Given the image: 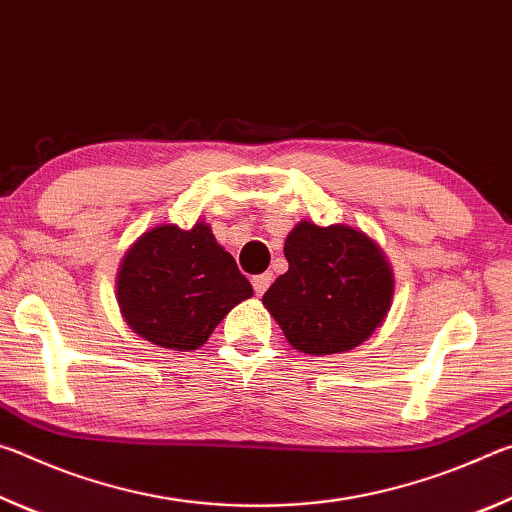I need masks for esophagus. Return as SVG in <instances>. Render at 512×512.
<instances>
[{
  "label": "esophagus",
  "instance_id": "34e87169",
  "mask_svg": "<svg viewBox=\"0 0 512 512\" xmlns=\"http://www.w3.org/2000/svg\"><path fill=\"white\" fill-rule=\"evenodd\" d=\"M271 282H273V273H262V275H255V277H253V289H255L257 296H264L266 289L271 287Z\"/></svg>",
  "mask_w": 512,
  "mask_h": 512
}]
</instances>
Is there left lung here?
I'll list each match as a JSON object with an SVG mask.
<instances>
[{
	"mask_svg": "<svg viewBox=\"0 0 512 512\" xmlns=\"http://www.w3.org/2000/svg\"><path fill=\"white\" fill-rule=\"evenodd\" d=\"M289 271L264 293V307L293 350L325 357L357 348L384 323L395 277L384 250L345 223L300 221L284 241Z\"/></svg>",
	"mask_w": 512,
	"mask_h": 512,
	"instance_id": "left-lung-1",
	"label": "left lung"
}]
</instances>
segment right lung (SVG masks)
<instances>
[{"instance_id": "1", "label": "right lung", "mask_w": 512, "mask_h": 512, "mask_svg": "<svg viewBox=\"0 0 512 512\" xmlns=\"http://www.w3.org/2000/svg\"><path fill=\"white\" fill-rule=\"evenodd\" d=\"M250 296L253 287L205 221L189 230L173 223L146 230L126 250L117 273L126 325L164 350H198L228 311Z\"/></svg>"}]
</instances>
